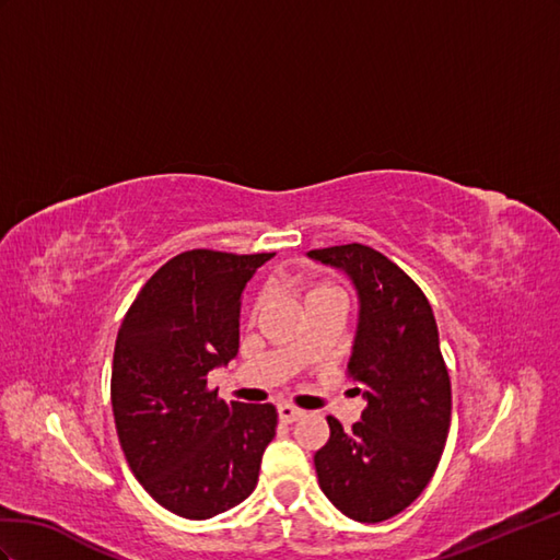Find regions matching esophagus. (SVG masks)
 <instances>
[{"instance_id":"obj_1","label":"esophagus","mask_w":560,"mask_h":560,"mask_svg":"<svg viewBox=\"0 0 560 560\" xmlns=\"http://www.w3.org/2000/svg\"><path fill=\"white\" fill-rule=\"evenodd\" d=\"M277 412H279V420L281 422H295V420L302 418V415H305V410H300V408H295L291 404H281L277 408Z\"/></svg>"}]
</instances>
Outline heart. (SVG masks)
<instances>
[{"label":"heart","mask_w":560,"mask_h":560,"mask_svg":"<svg viewBox=\"0 0 560 560\" xmlns=\"http://www.w3.org/2000/svg\"><path fill=\"white\" fill-rule=\"evenodd\" d=\"M330 293H338L335 289H330V285H318V289H314V291H310V295H307V302L310 300H314V298H322V295H330ZM265 302H267V298H265V293H258L253 298V302H250V318H255L260 314V310L265 307Z\"/></svg>","instance_id":"b5f03b06"}]
</instances>
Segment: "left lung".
<instances>
[{
    "instance_id": "left-lung-1",
    "label": "left lung",
    "mask_w": 560,
    "mask_h": 560,
    "mask_svg": "<svg viewBox=\"0 0 560 560\" xmlns=\"http://www.w3.org/2000/svg\"><path fill=\"white\" fill-rule=\"evenodd\" d=\"M310 258L345 269L357 285L347 375L369 401L351 431L326 418L330 439L314 455L318 486L347 518L380 523L420 498L448 439L453 392L436 318L420 285L371 246L316 248Z\"/></svg>"
}]
</instances>
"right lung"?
<instances>
[{"instance_id": "1", "label": "right lung", "mask_w": 560, "mask_h": 560, "mask_svg": "<svg viewBox=\"0 0 560 560\" xmlns=\"http://www.w3.org/2000/svg\"><path fill=\"white\" fill-rule=\"evenodd\" d=\"M275 253L175 255L126 312L112 361V412L126 462L152 498L189 521L244 502L277 431L271 404H225L209 373L238 351L246 281Z\"/></svg>"}]
</instances>
